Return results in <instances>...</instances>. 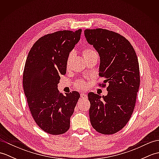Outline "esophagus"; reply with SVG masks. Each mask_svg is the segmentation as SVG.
I'll return each mask as SVG.
<instances>
[{
	"instance_id": "1",
	"label": "esophagus",
	"mask_w": 159,
	"mask_h": 159,
	"mask_svg": "<svg viewBox=\"0 0 159 159\" xmlns=\"http://www.w3.org/2000/svg\"><path fill=\"white\" fill-rule=\"evenodd\" d=\"M80 97L83 98H87V95L85 93H80Z\"/></svg>"
}]
</instances>
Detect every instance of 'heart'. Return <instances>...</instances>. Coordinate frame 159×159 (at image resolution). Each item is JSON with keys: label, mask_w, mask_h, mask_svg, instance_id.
Wrapping results in <instances>:
<instances>
[{"label": "heart", "mask_w": 159, "mask_h": 159, "mask_svg": "<svg viewBox=\"0 0 159 159\" xmlns=\"http://www.w3.org/2000/svg\"><path fill=\"white\" fill-rule=\"evenodd\" d=\"M93 53H96L95 51L90 48H85L83 50V55L84 58H85V57L92 55ZM71 57H72V55L70 54L68 57V59H67V67H68V63ZM76 87L80 89H85L87 88V83L85 81H83V80H78V81L76 83Z\"/></svg>", "instance_id": "b5f03b06"}]
</instances>
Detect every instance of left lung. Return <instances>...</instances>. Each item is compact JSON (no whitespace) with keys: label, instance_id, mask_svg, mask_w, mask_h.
<instances>
[{"label":"left lung","instance_id":"1","mask_svg":"<svg viewBox=\"0 0 159 159\" xmlns=\"http://www.w3.org/2000/svg\"><path fill=\"white\" fill-rule=\"evenodd\" d=\"M85 36L99 53V86L107 96L88 93L89 117L97 132L112 134L126 126L135 106L140 85L139 66L135 50L128 39L117 33L103 29H86Z\"/></svg>","mask_w":159,"mask_h":159}]
</instances>
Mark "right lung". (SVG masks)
Masks as SVG:
<instances>
[{
  "label": "right lung",
  "instance_id": "right-lung-1",
  "mask_svg": "<svg viewBox=\"0 0 159 159\" xmlns=\"http://www.w3.org/2000/svg\"><path fill=\"white\" fill-rule=\"evenodd\" d=\"M82 30H64L42 36L30 50L23 72V88L38 126L57 135L68 130L70 117L80 98L76 91L63 96L57 89L66 73L69 54L80 40Z\"/></svg>",
  "mask_w": 159,
  "mask_h": 159
}]
</instances>
